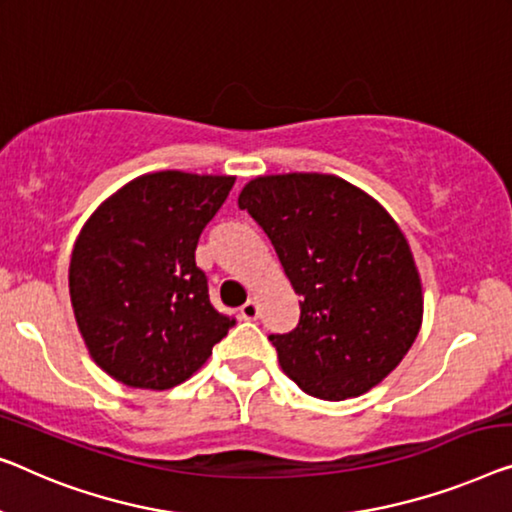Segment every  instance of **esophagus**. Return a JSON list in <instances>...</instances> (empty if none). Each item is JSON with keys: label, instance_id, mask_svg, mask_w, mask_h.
I'll list each match as a JSON object with an SVG mask.
<instances>
[{"label": "esophagus", "instance_id": "34e87169", "mask_svg": "<svg viewBox=\"0 0 512 512\" xmlns=\"http://www.w3.org/2000/svg\"><path fill=\"white\" fill-rule=\"evenodd\" d=\"M241 317L248 319V322H255V319L259 317V305L255 299H248L241 305Z\"/></svg>", "mask_w": 512, "mask_h": 512}]
</instances>
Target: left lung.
Here are the masks:
<instances>
[{
	"label": "left lung",
	"mask_w": 512,
	"mask_h": 512,
	"mask_svg": "<svg viewBox=\"0 0 512 512\" xmlns=\"http://www.w3.org/2000/svg\"><path fill=\"white\" fill-rule=\"evenodd\" d=\"M239 207L269 236L301 296L294 331L271 335L280 368L308 395L347 400L398 368L423 324V285L398 223L354 183L266 174Z\"/></svg>",
	"instance_id": "1"
}]
</instances>
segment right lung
I'll return each instance as SVG.
<instances>
[{"label": "right lung", "instance_id": "add662e5", "mask_svg": "<svg viewBox=\"0 0 512 512\" xmlns=\"http://www.w3.org/2000/svg\"><path fill=\"white\" fill-rule=\"evenodd\" d=\"M236 177L142 174L87 218L68 292L94 363L133 388L165 391L195 375L234 319L209 301L195 248Z\"/></svg>", "mask_w": 512, "mask_h": 512}]
</instances>
